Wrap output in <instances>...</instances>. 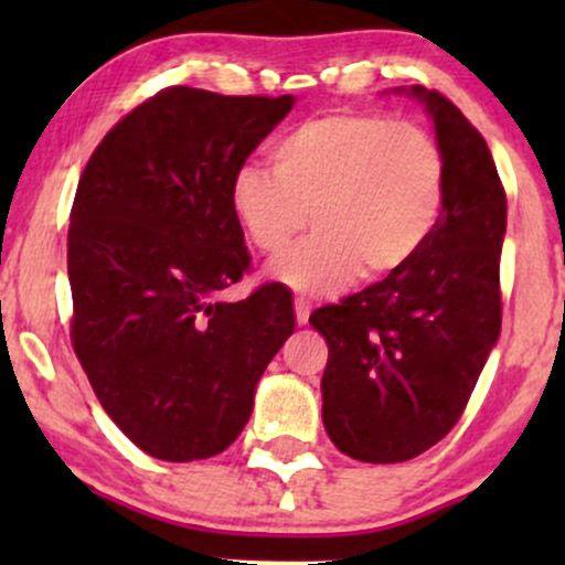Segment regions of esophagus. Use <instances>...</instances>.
I'll use <instances>...</instances> for the list:
<instances>
[{"label": "esophagus", "mask_w": 565, "mask_h": 565, "mask_svg": "<svg viewBox=\"0 0 565 565\" xmlns=\"http://www.w3.org/2000/svg\"><path fill=\"white\" fill-rule=\"evenodd\" d=\"M295 319L300 327H305L310 319V300H305V297H295Z\"/></svg>", "instance_id": "esophagus-1"}]
</instances>
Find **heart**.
<instances>
[{
	"label": "heart",
	"mask_w": 565,
	"mask_h": 565,
	"mask_svg": "<svg viewBox=\"0 0 565 565\" xmlns=\"http://www.w3.org/2000/svg\"><path fill=\"white\" fill-rule=\"evenodd\" d=\"M270 164L274 172L233 174L231 210L268 257L289 249L310 212L313 236L270 265L278 284L302 295H337L359 274H401L444 212V148L425 127L391 116H316L270 146Z\"/></svg>",
	"instance_id": "1"
}]
</instances>
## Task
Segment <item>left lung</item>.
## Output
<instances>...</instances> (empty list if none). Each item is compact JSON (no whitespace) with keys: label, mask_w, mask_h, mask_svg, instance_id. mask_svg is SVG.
Here are the masks:
<instances>
[{"label":"left lung","mask_w":565,"mask_h":565,"mask_svg":"<svg viewBox=\"0 0 565 565\" xmlns=\"http://www.w3.org/2000/svg\"><path fill=\"white\" fill-rule=\"evenodd\" d=\"M406 93L446 153L436 231L401 274L310 313L329 342L323 427L342 454L374 465L414 459L457 425L502 329L508 199L494 159L451 100L417 84Z\"/></svg>","instance_id":"obj_1"}]
</instances>
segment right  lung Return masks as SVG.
<instances>
[{"label":"right lung","instance_id":"right-lung-1","mask_svg":"<svg viewBox=\"0 0 565 565\" xmlns=\"http://www.w3.org/2000/svg\"><path fill=\"white\" fill-rule=\"evenodd\" d=\"M295 97L167 87L103 138L68 228L71 340L125 436L167 462L225 451L295 332L284 284L223 302L249 268L233 174Z\"/></svg>","mask_w":565,"mask_h":565}]
</instances>
